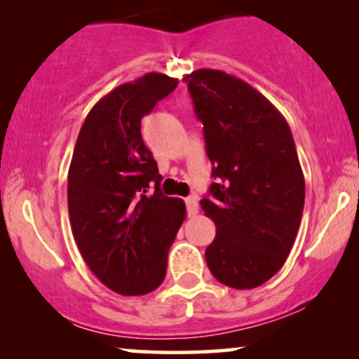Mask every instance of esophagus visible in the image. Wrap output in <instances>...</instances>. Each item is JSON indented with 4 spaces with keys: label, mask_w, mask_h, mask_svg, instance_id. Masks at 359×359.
I'll list each match as a JSON object with an SVG mask.
<instances>
[{
    "label": "esophagus",
    "mask_w": 359,
    "mask_h": 359,
    "mask_svg": "<svg viewBox=\"0 0 359 359\" xmlns=\"http://www.w3.org/2000/svg\"><path fill=\"white\" fill-rule=\"evenodd\" d=\"M185 205H187L189 216H196L197 211H199V203H197V197L191 196L185 199Z\"/></svg>",
    "instance_id": "esophagus-1"
}]
</instances>
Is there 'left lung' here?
Wrapping results in <instances>:
<instances>
[{"label": "left lung", "mask_w": 359, "mask_h": 359, "mask_svg": "<svg viewBox=\"0 0 359 359\" xmlns=\"http://www.w3.org/2000/svg\"><path fill=\"white\" fill-rule=\"evenodd\" d=\"M216 182L201 201L216 224L214 278L248 290L282 269L302 219L306 182L285 118L245 81L214 69L184 77Z\"/></svg>", "instance_id": "1"}]
</instances>
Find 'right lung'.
<instances>
[{
	"instance_id": "right-lung-1",
	"label": "right lung",
	"mask_w": 359,
	"mask_h": 359,
	"mask_svg": "<svg viewBox=\"0 0 359 359\" xmlns=\"http://www.w3.org/2000/svg\"><path fill=\"white\" fill-rule=\"evenodd\" d=\"M177 84L148 72L118 86L89 111L74 148L67 177L74 240L90 271L121 295L160 287L185 219L184 201L160 191L162 175L142 138V118Z\"/></svg>"
}]
</instances>
